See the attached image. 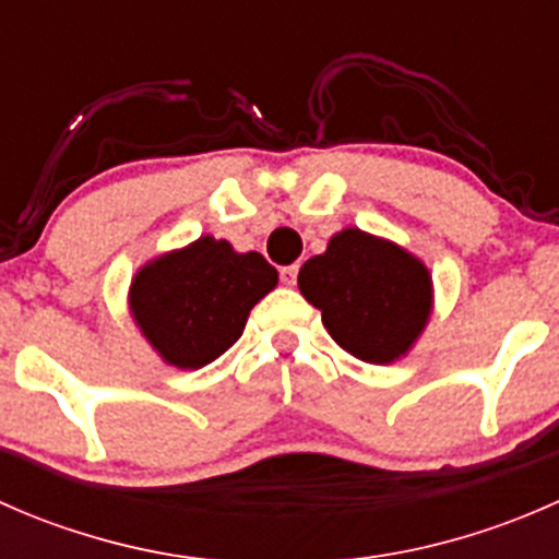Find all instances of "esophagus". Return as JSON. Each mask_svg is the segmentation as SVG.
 Listing matches in <instances>:
<instances>
[{"label":"esophagus","instance_id":"esophagus-1","mask_svg":"<svg viewBox=\"0 0 559 559\" xmlns=\"http://www.w3.org/2000/svg\"><path fill=\"white\" fill-rule=\"evenodd\" d=\"M297 264H289V267H281V284L286 286H295L297 284Z\"/></svg>","mask_w":559,"mask_h":559}]
</instances>
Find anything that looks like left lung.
Returning a JSON list of instances; mask_svg holds the SVG:
<instances>
[{"instance_id":"8db88e82","label":"left lung","mask_w":559,"mask_h":559,"mask_svg":"<svg viewBox=\"0 0 559 559\" xmlns=\"http://www.w3.org/2000/svg\"><path fill=\"white\" fill-rule=\"evenodd\" d=\"M332 341L370 365L403 359L425 332L436 289L427 264L394 240L359 227L335 233L297 275Z\"/></svg>"}]
</instances>
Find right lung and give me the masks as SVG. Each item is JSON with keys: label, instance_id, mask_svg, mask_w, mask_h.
<instances>
[{"label": "right lung", "instance_id": "obj_1", "mask_svg": "<svg viewBox=\"0 0 559 559\" xmlns=\"http://www.w3.org/2000/svg\"><path fill=\"white\" fill-rule=\"evenodd\" d=\"M278 284L259 251L202 235L140 264L127 292L129 316L156 357L197 370L222 357L246 330L251 308Z\"/></svg>", "mask_w": 559, "mask_h": 559}]
</instances>
